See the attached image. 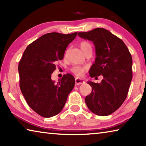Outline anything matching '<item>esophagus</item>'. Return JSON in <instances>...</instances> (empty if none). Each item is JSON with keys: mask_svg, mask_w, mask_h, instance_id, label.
I'll return each instance as SVG.
<instances>
[{"mask_svg": "<svg viewBox=\"0 0 146 146\" xmlns=\"http://www.w3.org/2000/svg\"><path fill=\"white\" fill-rule=\"evenodd\" d=\"M75 83H76V85H81V84L84 83V81H83L82 80H80V79L79 78H76Z\"/></svg>", "mask_w": 146, "mask_h": 146, "instance_id": "esophagus-1", "label": "esophagus"}]
</instances>
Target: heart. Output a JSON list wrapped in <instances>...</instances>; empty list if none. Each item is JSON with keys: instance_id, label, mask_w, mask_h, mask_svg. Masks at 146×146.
Listing matches in <instances>:
<instances>
[{"instance_id": "1", "label": "heart", "mask_w": 146, "mask_h": 146, "mask_svg": "<svg viewBox=\"0 0 146 146\" xmlns=\"http://www.w3.org/2000/svg\"><path fill=\"white\" fill-rule=\"evenodd\" d=\"M90 47L92 48L91 45L90 43L87 42H83L80 43V48L82 51L86 49V48H90ZM85 70H86V68L81 66H74L71 68V71L74 74L76 75V76H78V77L82 76L83 75V74L85 73Z\"/></svg>"}]
</instances>
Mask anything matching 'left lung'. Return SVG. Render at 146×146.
Returning a JSON list of instances; mask_svg holds the SVG:
<instances>
[{
	"label": "left lung",
	"instance_id": "obj_1",
	"mask_svg": "<svg viewBox=\"0 0 146 146\" xmlns=\"http://www.w3.org/2000/svg\"><path fill=\"white\" fill-rule=\"evenodd\" d=\"M78 36L95 45L96 58L90 76H103L100 83L88 81L92 91L86 96L85 103L94 113L109 115L122 105L128 93L133 77L131 55L123 41L103 28L78 33Z\"/></svg>",
	"mask_w": 146,
	"mask_h": 146
}]
</instances>
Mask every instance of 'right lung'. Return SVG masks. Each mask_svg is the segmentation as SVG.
I'll return each mask as SVG.
<instances>
[{
	"label": "right lung",
	"instance_id": "add662e5",
	"mask_svg": "<svg viewBox=\"0 0 146 146\" xmlns=\"http://www.w3.org/2000/svg\"><path fill=\"white\" fill-rule=\"evenodd\" d=\"M77 33H47L27 46L20 61V90L30 108L42 117L48 118L60 113L74 86L70 74L63 75L57 83L51 80V74Z\"/></svg>",
	"mask_w": 146,
	"mask_h": 146
}]
</instances>
